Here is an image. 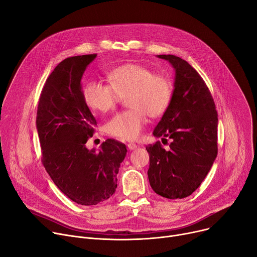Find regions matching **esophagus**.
<instances>
[{
    "mask_svg": "<svg viewBox=\"0 0 257 257\" xmlns=\"http://www.w3.org/2000/svg\"><path fill=\"white\" fill-rule=\"evenodd\" d=\"M127 147H128L129 150H135V149H138V145L133 144V143H129V144L127 145Z\"/></svg>",
    "mask_w": 257,
    "mask_h": 257,
    "instance_id": "34e87169",
    "label": "esophagus"
}]
</instances>
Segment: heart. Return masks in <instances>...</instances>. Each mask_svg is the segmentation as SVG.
Here are the masks:
<instances>
[{"label":"heart","instance_id":"obj_1","mask_svg":"<svg viewBox=\"0 0 257 257\" xmlns=\"http://www.w3.org/2000/svg\"><path fill=\"white\" fill-rule=\"evenodd\" d=\"M109 83L90 79L84 83L82 96L87 105L97 111L112 109L121 97H126L127 110L115 113L104 125L107 134L124 141L141 135L148 119L161 116L172 102L174 87L168 76L155 73L150 67L128 63L107 73Z\"/></svg>","mask_w":257,"mask_h":257}]
</instances>
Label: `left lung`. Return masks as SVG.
<instances>
[{"instance_id":"8db88e82","label":"left lung","mask_w":257,"mask_h":257,"mask_svg":"<svg viewBox=\"0 0 257 257\" xmlns=\"http://www.w3.org/2000/svg\"><path fill=\"white\" fill-rule=\"evenodd\" d=\"M157 57L172 64L176 78L172 102L153 134L173 142L168 150L160 142L146 147L148 177L157 194L184 198L197 189L217 157L218 113L206 82L189 63L173 55Z\"/></svg>"}]
</instances>
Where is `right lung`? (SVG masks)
<instances>
[{
    "label": "right lung",
    "mask_w": 257,
    "mask_h": 257,
    "mask_svg": "<svg viewBox=\"0 0 257 257\" xmlns=\"http://www.w3.org/2000/svg\"><path fill=\"white\" fill-rule=\"evenodd\" d=\"M96 54L67 58L47 77L38 102L36 126L41 160L59 189L81 206L108 199L126 146L108 139L101 150L85 147L97 125L83 99L80 80Z\"/></svg>",
    "instance_id": "obj_1"
}]
</instances>
